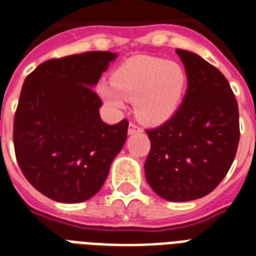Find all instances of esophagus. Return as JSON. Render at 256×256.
<instances>
[{
	"label": "esophagus",
	"instance_id": "34e87169",
	"mask_svg": "<svg viewBox=\"0 0 256 256\" xmlns=\"http://www.w3.org/2000/svg\"><path fill=\"white\" fill-rule=\"evenodd\" d=\"M138 132H142V128H140L136 122H130V124H128V134L138 133Z\"/></svg>",
	"mask_w": 256,
	"mask_h": 256
}]
</instances>
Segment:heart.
Returning a JSON list of instances; mask_svg holds the SVG:
<instances>
[{"mask_svg":"<svg viewBox=\"0 0 256 256\" xmlns=\"http://www.w3.org/2000/svg\"><path fill=\"white\" fill-rule=\"evenodd\" d=\"M186 72L175 62L162 58L137 56L119 66L110 85L100 92L115 107H122L120 96L136 100V112L148 123H160L175 112L186 88Z\"/></svg>","mask_w":256,"mask_h":256,"instance_id":"b5f03b06","label":"heart"}]
</instances>
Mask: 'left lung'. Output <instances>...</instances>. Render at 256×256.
Here are the masks:
<instances>
[{
  "instance_id": "obj_1",
  "label": "left lung",
  "mask_w": 256,
  "mask_h": 256,
  "mask_svg": "<svg viewBox=\"0 0 256 256\" xmlns=\"http://www.w3.org/2000/svg\"><path fill=\"white\" fill-rule=\"evenodd\" d=\"M176 52L186 69V94L171 118L146 130L145 176L157 196L184 202L208 196L228 174L239 145V107L216 66L190 51Z\"/></svg>"
}]
</instances>
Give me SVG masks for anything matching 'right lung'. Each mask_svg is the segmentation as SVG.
I'll return each instance as SVG.
<instances>
[{
	"instance_id": "right-lung-1",
	"label": "right lung",
	"mask_w": 256,
	"mask_h": 256,
	"mask_svg": "<svg viewBox=\"0 0 256 256\" xmlns=\"http://www.w3.org/2000/svg\"><path fill=\"white\" fill-rule=\"evenodd\" d=\"M116 54L88 51L52 58L27 76L13 122L18 166L50 200L84 202L103 186L128 138V120L107 124L94 84Z\"/></svg>"
}]
</instances>
